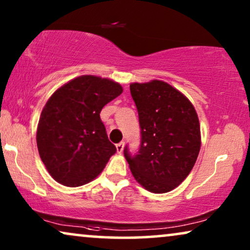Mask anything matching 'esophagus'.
I'll return each mask as SVG.
<instances>
[{
	"instance_id": "1",
	"label": "esophagus",
	"mask_w": 250,
	"mask_h": 250,
	"mask_svg": "<svg viewBox=\"0 0 250 250\" xmlns=\"http://www.w3.org/2000/svg\"><path fill=\"white\" fill-rule=\"evenodd\" d=\"M116 149H117L118 153H122L124 150V142H119L118 145H116Z\"/></svg>"
}]
</instances>
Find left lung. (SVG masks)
Returning <instances> with one entry per match:
<instances>
[{"label":"left lung","mask_w":250,"mask_h":250,"mask_svg":"<svg viewBox=\"0 0 250 250\" xmlns=\"http://www.w3.org/2000/svg\"><path fill=\"white\" fill-rule=\"evenodd\" d=\"M129 90L139 112L141 145L124 156L134 179L150 192L165 193L186 180L200 151L196 109L172 85L153 80L132 83Z\"/></svg>","instance_id":"1"}]
</instances>
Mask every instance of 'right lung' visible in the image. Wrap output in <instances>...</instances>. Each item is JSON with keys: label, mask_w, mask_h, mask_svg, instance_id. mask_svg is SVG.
I'll return each instance as SVG.
<instances>
[{"label": "right lung", "mask_w": 250, "mask_h": 250, "mask_svg": "<svg viewBox=\"0 0 250 250\" xmlns=\"http://www.w3.org/2000/svg\"><path fill=\"white\" fill-rule=\"evenodd\" d=\"M122 92L114 81L83 75L51 95L41 114L36 142L41 159L57 182L80 187L102 172L116 146L108 140L100 112Z\"/></svg>", "instance_id": "right-lung-1"}]
</instances>
